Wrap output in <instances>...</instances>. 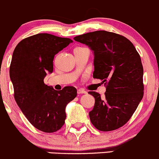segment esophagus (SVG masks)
<instances>
[{
  "instance_id": "1",
  "label": "esophagus",
  "mask_w": 159,
  "mask_h": 159,
  "mask_svg": "<svg viewBox=\"0 0 159 159\" xmlns=\"http://www.w3.org/2000/svg\"><path fill=\"white\" fill-rule=\"evenodd\" d=\"M77 93H78V94H86V92L85 91V90L81 89H80L77 90Z\"/></svg>"
}]
</instances>
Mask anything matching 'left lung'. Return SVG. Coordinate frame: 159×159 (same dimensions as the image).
I'll use <instances>...</instances> for the list:
<instances>
[{"label":"left lung","mask_w":159,"mask_h":159,"mask_svg":"<svg viewBox=\"0 0 159 159\" xmlns=\"http://www.w3.org/2000/svg\"><path fill=\"white\" fill-rule=\"evenodd\" d=\"M73 39L93 51V78L106 85L103 98L89 92L95 98L89 111L92 124L101 131L118 129L130 119L143 97V67L139 53L129 39L114 32H88Z\"/></svg>","instance_id":"obj_1"}]
</instances>
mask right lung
Wrapping results in <instances>:
<instances>
[{
	"label": "right lung",
	"mask_w": 159,
	"mask_h": 159,
	"mask_svg": "<svg viewBox=\"0 0 159 159\" xmlns=\"http://www.w3.org/2000/svg\"><path fill=\"white\" fill-rule=\"evenodd\" d=\"M71 42L70 39L39 33L23 39L13 51L10 77L14 98L30 124L43 132L63 127L66 105L77 95L73 86L56 91L44 83L47 73L53 72L54 55Z\"/></svg>",
	"instance_id": "add662e5"
}]
</instances>
